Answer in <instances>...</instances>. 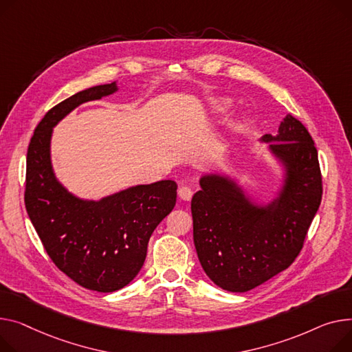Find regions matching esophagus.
<instances>
[{
    "mask_svg": "<svg viewBox=\"0 0 352 352\" xmlns=\"http://www.w3.org/2000/svg\"><path fill=\"white\" fill-rule=\"evenodd\" d=\"M178 195L182 201H191L192 195H194V191L190 188V186H181V188L178 190Z\"/></svg>",
    "mask_w": 352,
    "mask_h": 352,
    "instance_id": "34e87169",
    "label": "esophagus"
}]
</instances>
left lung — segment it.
<instances>
[{"label":"left lung","instance_id":"left-lung-1","mask_svg":"<svg viewBox=\"0 0 352 352\" xmlns=\"http://www.w3.org/2000/svg\"><path fill=\"white\" fill-rule=\"evenodd\" d=\"M262 140L286 168L285 185L273 202L252 204L235 181L218 174L204 175L191 201L201 266L228 292H249L287 269L321 204L318 154L302 123L287 114L278 134Z\"/></svg>","mask_w":352,"mask_h":352}]
</instances>
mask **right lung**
I'll return each mask as SVG.
<instances>
[{"mask_svg": "<svg viewBox=\"0 0 352 352\" xmlns=\"http://www.w3.org/2000/svg\"><path fill=\"white\" fill-rule=\"evenodd\" d=\"M116 90V82L89 87L43 116L28 146L23 197L56 267L79 286L100 293L119 290L138 274L151 233L177 201V184L171 179L135 185L100 201L80 199L56 179L51 164L52 129L79 104Z\"/></svg>", "mask_w": 352, "mask_h": 352, "instance_id": "right-lung-1", "label": "right lung"}]
</instances>
